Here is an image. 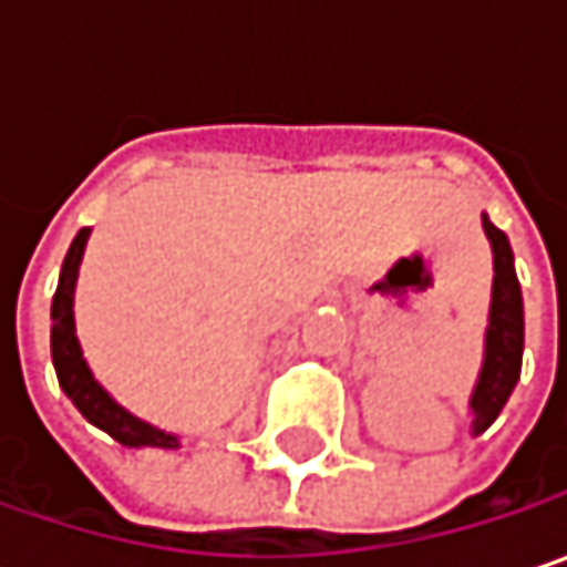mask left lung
I'll return each mask as SVG.
<instances>
[{
	"label": "left lung",
	"mask_w": 567,
	"mask_h": 567,
	"mask_svg": "<svg viewBox=\"0 0 567 567\" xmlns=\"http://www.w3.org/2000/svg\"><path fill=\"white\" fill-rule=\"evenodd\" d=\"M483 229L493 246V301H489V328H486V354H483V371L476 381V391L470 396L473 410V436L483 433L506 400L515 391L518 371H522V344H525V318H522V288L515 279L512 266V246L503 229L489 223L483 213Z\"/></svg>",
	"instance_id": "1"
}]
</instances>
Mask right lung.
I'll use <instances>...</instances> for the list:
<instances>
[{
	"instance_id": "obj_1",
	"label": "right lung",
	"mask_w": 567,
	"mask_h": 567,
	"mask_svg": "<svg viewBox=\"0 0 567 567\" xmlns=\"http://www.w3.org/2000/svg\"><path fill=\"white\" fill-rule=\"evenodd\" d=\"M91 229H81L61 262V276H58L55 298H52V361H55V374L61 391L68 394V400L81 410V416L87 423H94L97 430H104L107 436H114L124 446H164L173 450L179 446V440L173 433H164L151 423H144L141 416H134L131 410H124L114 396L107 394L78 344L74 334V282H78V266L84 256Z\"/></svg>"
}]
</instances>
